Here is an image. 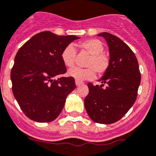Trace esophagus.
I'll use <instances>...</instances> for the list:
<instances>
[{
	"label": "esophagus",
	"instance_id": "1",
	"mask_svg": "<svg viewBox=\"0 0 156 156\" xmlns=\"http://www.w3.org/2000/svg\"><path fill=\"white\" fill-rule=\"evenodd\" d=\"M75 83H76V85L77 87H79V86L83 85V83L80 82V81H78V80H76Z\"/></svg>",
	"mask_w": 156,
	"mask_h": 156
}]
</instances>
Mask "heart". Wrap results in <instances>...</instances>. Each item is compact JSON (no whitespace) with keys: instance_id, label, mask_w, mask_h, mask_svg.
Masks as SVG:
<instances>
[{"instance_id":"obj_1","label":"heart","mask_w":156,"mask_h":156,"mask_svg":"<svg viewBox=\"0 0 156 156\" xmlns=\"http://www.w3.org/2000/svg\"><path fill=\"white\" fill-rule=\"evenodd\" d=\"M78 46L85 50L90 55V58L87 62L88 68L82 69L73 67L69 69L68 75L78 81L92 80L95 77V71L98 75H103L109 66V58L104 53V46L98 39H87L80 42ZM76 51L73 45H69L62 50L61 58L64 65L71 67L75 62Z\"/></svg>"}]
</instances>
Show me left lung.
Segmentation results:
<instances>
[{
    "instance_id": "obj_1",
    "label": "left lung",
    "mask_w": 156,
    "mask_h": 156,
    "mask_svg": "<svg viewBox=\"0 0 156 156\" xmlns=\"http://www.w3.org/2000/svg\"><path fill=\"white\" fill-rule=\"evenodd\" d=\"M98 36L108 43L109 66L98 80L101 85L87 84L89 94L84 100V106L92 121L109 125L119 121L135 104L141 73L136 56L127 44L108 32Z\"/></svg>"
}]
</instances>
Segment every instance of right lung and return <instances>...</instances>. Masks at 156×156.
Returning a JSON list of instances; mask_svg holds the SVG:
<instances>
[{
    "label": "right lung",
    "mask_w": 156,
    "mask_h": 156,
    "mask_svg": "<svg viewBox=\"0 0 156 156\" xmlns=\"http://www.w3.org/2000/svg\"><path fill=\"white\" fill-rule=\"evenodd\" d=\"M79 38L42 31L31 37L17 52L11 72L13 94L24 114L32 121L46 123L56 119L67 96L75 90L73 77L61 76L66 73L61 53Z\"/></svg>",
    "instance_id": "add662e5"
}]
</instances>
